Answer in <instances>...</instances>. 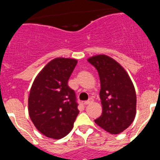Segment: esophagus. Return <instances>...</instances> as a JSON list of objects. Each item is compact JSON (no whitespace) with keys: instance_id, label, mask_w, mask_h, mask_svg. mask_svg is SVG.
Masks as SVG:
<instances>
[{"instance_id":"esophagus-1","label":"esophagus","mask_w":160,"mask_h":160,"mask_svg":"<svg viewBox=\"0 0 160 160\" xmlns=\"http://www.w3.org/2000/svg\"><path fill=\"white\" fill-rule=\"evenodd\" d=\"M93 102V100L91 99V98H90L89 100H87V101H85L84 102V104L85 105H88V104H90V103H91Z\"/></svg>"}]
</instances>
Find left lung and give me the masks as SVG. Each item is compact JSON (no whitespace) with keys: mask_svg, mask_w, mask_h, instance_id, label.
<instances>
[{"mask_svg":"<svg viewBox=\"0 0 160 160\" xmlns=\"http://www.w3.org/2000/svg\"><path fill=\"white\" fill-rule=\"evenodd\" d=\"M98 70L101 83L102 115L94 120L107 132L117 135L131 125L136 114V94L129 75L119 63L104 54L87 59Z\"/></svg>","mask_w":160,"mask_h":160,"instance_id":"obj_1","label":"left lung"}]
</instances>
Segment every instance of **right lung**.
<instances>
[{
    "mask_svg": "<svg viewBox=\"0 0 160 160\" xmlns=\"http://www.w3.org/2000/svg\"><path fill=\"white\" fill-rule=\"evenodd\" d=\"M76 59L57 58L38 73L29 93V114L37 129L48 138L67 135L78 114L75 92L68 80L77 65Z\"/></svg>",
    "mask_w": 160,
    "mask_h": 160,
    "instance_id": "obj_1",
    "label": "right lung"
}]
</instances>
